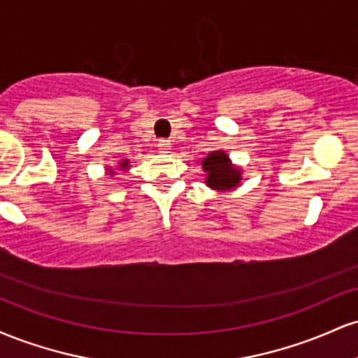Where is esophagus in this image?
I'll use <instances>...</instances> for the list:
<instances>
[{
    "label": "esophagus",
    "instance_id": "obj_1",
    "mask_svg": "<svg viewBox=\"0 0 358 358\" xmlns=\"http://www.w3.org/2000/svg\"><path fill=\"white\" fill-rule=\"evenodd\" d=\"M158 148L163 151V153H168V150H170V141H168V139H159Z\"/></svg>",
    "mask_w": 358,
    "mask_h": 358
}]
</instances>
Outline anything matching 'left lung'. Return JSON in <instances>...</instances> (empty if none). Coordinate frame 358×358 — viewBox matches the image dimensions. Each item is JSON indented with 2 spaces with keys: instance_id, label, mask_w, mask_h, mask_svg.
Instances as JSON below:
<instances>
[{
  "instance_id": "obj_1",
  "label": "left lung",
  "mask_w": 358,
  "mask_h": 358,
  "mask_svg": "<svg viewBox=\"0 0 358 358\" xmlns=\"http://www.w3.org/2000/svg\"><path fill=\"white\" fill-rule=\"evenodd\" d=\"M203 171L207 173L205 183L213 190L225 192L237 187L242 180V170L234 166L225 151H210L202 162Z\"/></svg>"
}]
</instances>
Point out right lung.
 Returning a JSON list of instances; mask_svg holds the SVG:
<instances>
[{
	"label": "right lung",
	"instance_id": "add662e5",
	"mask_svg": "<svg viewBox=\"0 0 358 358\" xmlns=\"http://www.w3.org/2000/svg\"><path fill=\"white\" fill-rule=\"evenodd\" d=\"M127 165H129V162H127V159H122L121 165H119V168H122V170H127Z\"/></svg>",
	"mask_w": 358,
	"mask_h": 358
}]
</instances>
